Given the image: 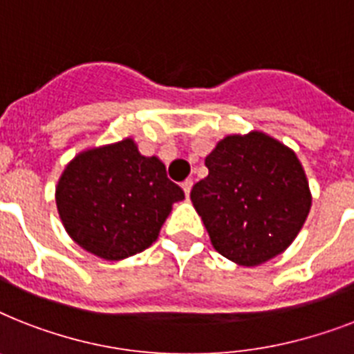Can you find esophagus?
<instances>
[{"label":"esophagus","mask_w":354,"mask_h":354,"mask_svg":"<svg viewBox=\"0 0 354 354\" xmlns=\"http://www.w3.org/2000/svg\"><path fill=\"white\" fill-rule=\"evenodd\" d=\"M182 189H183V192H185V196H189V194H191V189H192V180H185V182L182 183Z\"/></svg>","instance_id":"obj_1"}]
</instances>
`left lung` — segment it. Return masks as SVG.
Returning <instances> with one entry per match:
<instances>
[{
  "instance_id": "1",
  "label": "left lung",
  "mask_w": 354,
  "mask_h": 354,
  "mask_svg": "<svg viewBox=\"0 0 354 354\" xmlns=\"http://www.w3.org/2000/svg\"><path fill=\"white\" fill-rule=\"evenodd\" d=\"M209 176L191 200L212 247L240 266H260L283 252L311 209L297 154L263 132L223 138L205 158Z\"/></svg>"
}]
</instances>
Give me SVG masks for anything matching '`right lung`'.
Segmentation results:
<instances>
[{"mask_svg": "<svg viewBox=\"0 0 354 354\" xmlns=\"http://www.w3.org/2000/svg\"><path fill=\"white\" fill-rule=\"evenodd\" d=\"M183 196L165 165L142 156L131 138L80 152L56 187L68 236L103 260H123L151 247L172 203Z\"/></svg>", "mask_w": 354, "mask_h": 354, "instance_id": "right-lung-1", "label": "right lung"}]
</instances>
